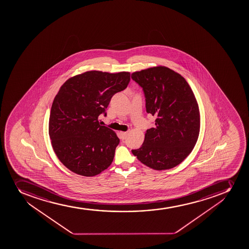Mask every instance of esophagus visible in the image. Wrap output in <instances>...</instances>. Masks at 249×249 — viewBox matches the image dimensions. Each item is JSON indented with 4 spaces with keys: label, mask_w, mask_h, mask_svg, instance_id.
<instances>
[{
    "label": "esophagus",
    "mask_w": 249,
    "mask_h": 249,
    "mask_svg": "<svg viewBox=\"0 0 249 249\" xmlns=\"http://www.w3.org/2000/svg\"><path fill=\"white\" fill-rule=\"evenodd\" d=\"M119 135H120V138L124 141V140H126V136H127V132H123V131H120L119 132Z\"/></svg>",
    "instance_id": "34e87169"
}]
</instances>
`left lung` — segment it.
I'll return each instance as SVG.
<instances>
[{
	"label": "left lung",
	"instance_id": "1",
	"mask_svg": "<svg viewBox=\"0 0 249 249\" xmlns=\"http://www.w3.org/2000/svg\"><path fill=\"white\" fill-rule=\"evenodd\" d=\"M131 79L143 89L147 113L157 118L141 148L131 152L154 170L175 167L189 155L199 136V111L194 93L186 79L168 67L134 72Z\"/></svg>",
	"mask_w": 249,
	"mask_h": 249
}]
</instances>
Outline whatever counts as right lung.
Masks as SVG:
<instances>
[{
	"instance_id": "add662e5",
	"label": "right lung",
	"mask_w": 249,
	"mask_h": 249,
	"mask_svg": "<svg viewBox=\"0 0 249 249\" xmlns=\"http://www.w3.org/2000/svg\"><path fill=\"white\" fill-rule=\"evenodd\" d=\"M130 75L91 71L60 88L50 111L49 134L57 158L72 172L91 177L111 165L119 139L101 126L98 118L106 116L112 96L126 89Z\"/></svg>"
}]
</instances>
